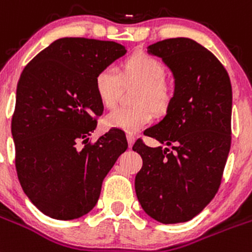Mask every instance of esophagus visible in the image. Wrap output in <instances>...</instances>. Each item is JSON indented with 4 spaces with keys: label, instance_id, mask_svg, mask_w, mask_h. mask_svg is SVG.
I'll return each mask as SVG.
<instances>
[{
    "label": "esophagus",
    "instance_id": "esophagus-1",
    "mask_svg": "<svg viewBox=\"0 0 252 252\" xmlns=\"http://www.w3.org/2000/svg\"><path fill=\"white\" fill-rule=\"evenodd\" d=\"M126 139H128L129 148H132L133 144H134V142H135V137L133 134H128V135H126Z\"/></svg>",
    "mask_w": 252,
    "mask_h": 252
}]
</instances>
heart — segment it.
Listing matches in <instances>:
<instances>
[{
    "instance_id": "heart-1",
    "label": "heart",
    "mask_w": 252,
    "mask_h": 252,
    "mask_svg": "<svg viewBox=\"0 0 252 252\" xmlns=\"http://www.w3.org/2000/svg\"><path fill=\"white\" fill-rule=\"evenodd\" d=\"M166 68L157 58L146 53H135L126 61L123 73L114 65L104 67L95 77V90L101 104L113 108L117 104L123 82H138L142 85L134 108L119 106L106 114L105 126L120 129L126 133H137L152 120L153 110H162L170 100L165 84Z\"/></svg>"
}]
</instances>
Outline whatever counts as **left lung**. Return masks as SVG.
I'll use <instances>...</instances> for the list:
<instances>
[{
	"mask_svg": "<svg viewBox=\"0 0 252 252\" xmlns=\"http://www.w3.org/2000/svg\"><path fill=\"white\" fill-rule=\"evenodd\" d=\"M147 52L170 68L175 90L163 119L144 133L174 151L135 142L133 151L143 159L135 194L157 222H187L220 185L231 148V81L214 54L192 39L157 41Z\"/></svg>",
	"mask_w": 252,
	"mask_h": 252,
	"instance_id": "1",
	"label": "left lung"
}]
</instances>
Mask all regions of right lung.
I'll return each instance as SVG.
<instances>
[{"label": "right lung", "mask_w": 252, "mask_h": 252, "mask_svg": "<svg viewBox=\"0 0 252 252\" xmlns=\"http://www.w3.org/2000/svg\"><path fill=\"white\" fill-rule=\"evenodd\" d=\"M126 53L115 41L61 38L21 73L11 123L17 178L30 202L48 217L69 220L89 213L102 180L128 148L126 137L115 130L87 143L104 111L96 74Z\"/></svg>", "instance_id": "1"}]
</instances>
